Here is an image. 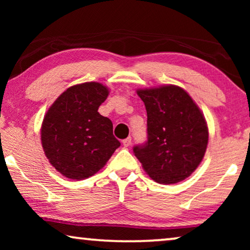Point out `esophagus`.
Wrapping results in <instances>:
<instances>
[{
	"instance_id": "obj_1",
	"label": "esophagus",
	"mask_w": 250,
	"mask_h": 250,
	"mask_svg": "<svg viewBox=\"0 0 250 250\" xmlns=\"http://www.w3.org/2000/svg\"><path fill=\"white\" fill-rule=\"evenodd\" d=\"M131 142H132V138H131V136H128V138L123 140V146H131Z\"/></svg>"
}]
</instances>
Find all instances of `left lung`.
<instances>
[{"instance_id": "8db88e82", "label": "left lung", "mask_w": 250, "mask_h": 250, "mask_svg": "<svg viewBox=\"0 0 250 250\" xmlns=\"http://www.w3.org/2000/svg\"><path fill=\"white\" fill-rule=\"evenodd\" d=\"M146 109L148 140L133 152L143 169L160 184L181 182L203 160L208 143L204 115L183 88L175 85L138 91Z\"/></svg>"}]
</instances>
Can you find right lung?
<instances>
[{"label": "right lung", "mask_w": 250, "mask_h": 250, "mask_svg": "<svg viewBox=\"0 0 250 250\" xmlns=\"http://www.w3.org/2000/svg\"><path fill=\"white\" fill-rule=\"evenodd\" d=\"M109 94L97 82L70 86L44 116L41 140L51 165L71 180L87 179L105 165L121 142L98 112Z\"/></svg>", "instance_id": "1"}]
</instances>
